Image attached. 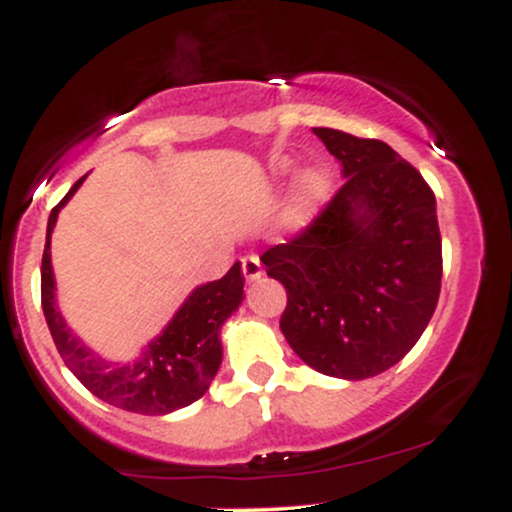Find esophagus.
Wrapping results in <instances>:
<instances>
[{"label": "esophagus", "mask_w": 512, "mask_h": 512, "mask_svg": "<svg viewBox=\"0 0 512 512\" xmlns=\"http://www.w3.org/2000/svg\"><path fill=\"white\" fill-rule=\"evenodd\" d=\"M243 276H245V281H257V279H260V276H262L260 257H255V255L243 257Z\"/></svg>", "instance_id": "esophagus-1"}]
</instances>
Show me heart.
Listing matches in <instances>:
<instances>
[{
  "label": "heart",
  "mask_w": 512,
  "mask_h": 512,
  "mask_svg": "<svg viewBox=\"0 0 512 512\" xmlns=\"http://www.w3.org/2000/svg\"><path fill=\"white\" fill-rule=\"evenodd\" d=\"M289 173V163H281L276 168V175ZM332 192V175L330 170L322 166H310L298 175L296 185H293V197H291V219L296 223L310 221L320 211L322 204L327 202Z\"/></svg>",
  "instance_id": "1"
}]
</instances>
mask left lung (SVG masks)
<instances>
[{
	"label": "left lung",
	"instance_id": "8db88e82",
	"mask_svg": "<svg viewBox=\"0 0 512 512\" xmlns=\"http://www.w3.org/2000/svg\"><path fill=\"white\" fill-rule=\"evenodd\" d=\"M313 132L346 182L310 226L260 260L284 284L279 327L301 361L332 378L366 380L409 354L438 305L436 197L385 142Z\"/></svg>",
	"mask_w": 512,
	"mask_h": 512
}]
</instances>
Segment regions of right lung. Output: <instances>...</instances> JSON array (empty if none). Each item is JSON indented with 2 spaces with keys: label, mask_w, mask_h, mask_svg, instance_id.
<instances>
[{
  "label": "right lung",
  "mask_w": 512,
  "mask_h": 512,
  "mask_svg": "<svg viewBox=\"0 0 512 512\" xmlns=\"http://www.w3.org/2000/svg\"><path fill=\"white\" fill-rule=\"evenodd\" d=\"M84 180L86 175L74 182L72 190L50 211L48 219V238H45L43 267H40V296H43V313L50 334L67 368L98 399L134 414H170L197 402L219 373L223 358L221 327L245 298L240 262L233 264L219 281L197 286L180 305L173 320L163 327V332L151 339L134 361H105L96 351L88 349L64 322L57 308L50 257V236L55 231L57 214Z\"/></svg>",
  "instance_id": "obj_1"
}]
</instances>
